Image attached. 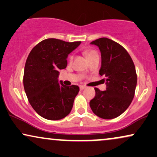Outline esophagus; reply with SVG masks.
<instances>
[{"label":"esophagus","mask_w":157,"mask_h":157,"mask_svg":"<svg viewBox=\"0 0 157 157\" xmlns=\"http://www.w3.org/2000/svg\"><path fill=\"white\" fill-rule=\"evenodd\" d=\"M85 89H86V86H80V89L81 90V91H82V90Z\"/></svg>","instance_id":"esophagus-1"}]
</instances>
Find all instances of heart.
I'll return each mask as SVG.
<instances>
[{"label":"heart","mask_w":157,"mask_h":157,"mask_svg":"<svg viewBox=\"0 0 157 157\" xmlns=\"http://www.w3.org/2000/svg\"><path fill=\"white\" fill-rule=\"evenodd\" d=\"M84 55H86V57H87L88 60H90L91 58H92L93 57H94V56H97L98 55H97V52L94 51V50H87V51L84 52ZM72 60V57H70V60Z\"/></svg>","instance_id":"obj_1"}]
</instances>
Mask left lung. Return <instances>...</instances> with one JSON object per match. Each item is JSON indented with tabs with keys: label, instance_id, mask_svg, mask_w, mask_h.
<instances>
[{
	"label": "left lung",
	"instance_id": "1",
	"mask_svg": "<svg viewBox=\"0 0 157 157\" xmlns=\"http://www.w3.org/2000/svg\"><path fill=\"white\" fill-rule=\"evenodd\" d=\"M91 44L101 52L100 75L106 84L105 91L95 88V96L89 102L94 114L110 120L121 115L134 99L137 77L136 68L128 52L112 40L101 37Z\"/></svg>",
	"mask_w": 157,
	"mask_h": 157
}]
</instances>
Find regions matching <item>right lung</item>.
I'll use <instances>...</instances> for the list:
<instances>
[{
    "label": "right lung",
    "mask_w": 157,
    "mask_h": 157,
    "mask_svg": "<svg viewBox=\"0 0 157 157\" xmlns=\"http://www.w3.org/2000/svg\"><path fill=\"white\" fill-rule=\"evenodd\" d=\"M80 44L46 39L36 45L27 57L23 75L25 92L33 109L46 120H61L72 109L80 89L59 82V70L66 68L68 55Z\"/></svg>",
    "instance_id": "1"
}]
</instances>
